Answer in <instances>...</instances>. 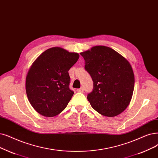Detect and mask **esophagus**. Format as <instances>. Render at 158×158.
Listing matches in <instances>:
<instances>
[{
    "instance_id": "esophagus-1",
    "label": "esophagus",
    "mask_w": 158,
    "mask_h": 158,
    "mask_svg": "<svg viewBox=\"0 0 158 158\" xmlns=\"http://www.w3.org/2000/svg\"><path fill=\"white\" fill-rule=\"evenodd\" d=\"M77 91L78 92H84V89L83 88H79L77 90Z\"/></svg>"
}]
</instances>
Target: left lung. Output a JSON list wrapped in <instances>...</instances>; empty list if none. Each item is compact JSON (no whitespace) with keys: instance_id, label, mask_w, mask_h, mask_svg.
<instances>
[{"instance_id":"left-lung-1","label":"left lung","mask_w":158,"mask_h":158,"mask_svg":"<svg viewBox=\"0 0 158 158\" xmlns=\"http://www.w3.org/2000/svg\"><path fill=\"white\" fill-rule=\"evenodd\" d=\"M85 70L94 82L87 99L100 114L114 117L129 105L134 88V74L130 63L110 48L95 46L81 52Z\"/></svg>"}]
</instances>
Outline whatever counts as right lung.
<instances>
[{
  "label": "right lung",
  "instance_id": "right-lung-1",
  "mask_svg": "<svg viewBox=\"0 0 158 158\" xmlns=\"http://www.w3.org/2000/svg\"><path fill=\"white\" fill-rule=\"evenodd\" d=\"M79 58L77 53L53 47L33 63L26 77V91L36 112L53 117L64 110L73 95L69 88L68 70Z\"/></svg>",
  "mask_w": 158,
  "mask_h": 158
}]
</instances>
